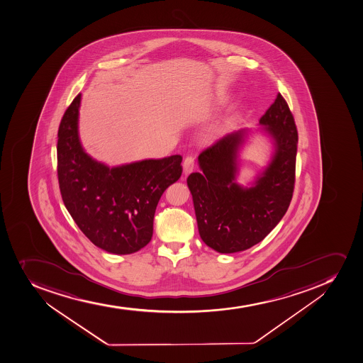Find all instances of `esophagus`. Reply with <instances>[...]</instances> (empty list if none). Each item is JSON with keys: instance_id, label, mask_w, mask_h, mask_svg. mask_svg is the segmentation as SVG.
Returning <instances> with one entry per match:
<instances>
[{"instance_id": "esophagus-1", "label": "esophagus", "mask_w": 363, "mask_h": 363, "mask_svg": "<svg viewBox=\"0 0 363 363\" xmlns=\"http://www.w3.org/2000/svg\"><path fill=\"white\" fill-rule=\"evenodd\" d=\"M194 168H195V157H186L183 161V170H184V174H189L193 172Z\"/></svg>"}]
</instances>
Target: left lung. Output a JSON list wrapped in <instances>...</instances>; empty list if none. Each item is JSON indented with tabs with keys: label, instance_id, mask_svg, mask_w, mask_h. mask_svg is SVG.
Listing matches in <instances>:
<instances>
[{
	"label": "left lung",
	"instance_id": "8db88e82",
	"mask_svg": "<svg viewBox=\"0 0 363 363\" xmlns=\"http://www.w3.org/2000/svg\"><path fill=\"white\" fill-rule=\"evenodd\" d=\"M259 123L274 141V154L255 186L244 188L236 183L237 152L245 130L226 134L203 150L199 155L202 172L186 179L201 238L217 252H240L262 242L292 200L298 130L281 94Z\"/></svg>",
	"mask_w": 363,
	"mask_h": 363
}]
</instances>
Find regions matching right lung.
I'll return each mask as SVG.
<instances>
[{
	"instance_id": "1",
	"label": "right lung",
	"mask_w": 363,
	"mask_h": 363,
	"mask_svg": "<svg viewBox=\"0 0 363 363\" xmlns=\"http://www.w3.org/2000/svg\"><path fill=\"white\" fill-rule=\"evenodd\" d=\"M80 94L60 120L57 175L67 211L100 249L137 252L153 236L154 213L163 191L180 179L182 157L105 166L84 152L78 137Z\"/></svg>"
}]
</instances>
